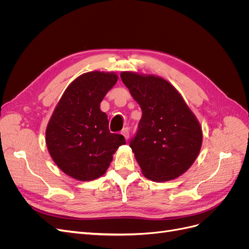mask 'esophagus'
I'll list each match as a JSON object with an SVG mask.
<instances>
[{"label": "esophagus", "mask_w": 249, "mask_h": 249, "mask_svg": "<svg viewBox=\"0 0 249 249\" xmlns=\"http://www.w3.org/2000/svg\"><path fill=\"white\" fill-rule=\"evenodd\" d=\"M122 134L124 135V137L125 138V140L130 138V131H129V129H127V127H124V129L122 131Z\"/></svg>", "instance_id": "34e87169"}]
</instances>
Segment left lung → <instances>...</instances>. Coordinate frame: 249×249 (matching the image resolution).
Here are the masks:
<instances>
[{
  "instance_id": "1",
  "label": "left lung",
  "mask_w": 249,
  "mask_h": 249,
  "mask_svg": "<svg viewBox=\"0 0 249 249\" xmlns=\"http://www.w3.org/2000/svg\"><path fill=\"white\" fill-rule=\"evenodd\" d=\"M120 78L142 110L139 130L130 142L142 175L154 182L182 176L202 144L196 116L165 79L134 71H122Z\"/></svg>"
}]
</instances>
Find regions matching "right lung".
I'll use <instances>...</instances> for the list:
<instances>
[{
  "label": "right lung",
  "mask_w": 249,
  "mask_h": 249,
  "mask_svg": "<svg viewBox=\"0 0 249 249\" xmlns=\"http://www.w3.org/2000/svg\"><path fill=\"white\" fill-rule=\"evenodd\" d=\"M115 72L89 71L65 89L46 130L53 161L65 175L87 182L102 177L113 154L125 144L123 135L109 131L108 116L101 102L116 84Z\"/></svg>",
  "instance_id": "1"
}]
</instances>
